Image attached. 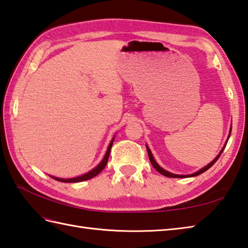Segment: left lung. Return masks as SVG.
I'll return each mask as SVG.
<instances>
[{
	"mask_svg": "<svg viewBox=\"0 0 248 248\" xmlns=\"http://www.w3.org/2000/svg\"><path fill=\"white\" fill-rule=\"evenodd\" d=\"M230 128H232V126H231ZM230 135H231V129H230V131H229V136H228V138H227V141H226V143H225V145H224V148L221 149V151H220V152L218 153V155H217L216 157H215L213 160H212L209 165L204 166L203 168L200 169V170H198V171H197V172H195V173H191V174H186V175H183V174H174V173H171V172H169V171H167V170H165L164 168H161V167H160V166H159L157 163H156L155 158L153 157V154H152V152H151V150L149 149V146H148V145H146V150H148V154H149V158H150L151 164H152V166L154 167V168H155L156 170L158 171L159 173H161V174L165 175V176H168V178H190V176H197V175H199V174H201V173H203L204 171H206V170H208V169H210L211 167L215 164V161L219 158L220 154L223 153L224 149L226 148V144H227V142H228V140H229Z\"/></svg>",
	"mask_w": 248,
	"mask_h": 248,
	"instance_id": "8db88e82",
	"label": "left lung"
}]
</instances>
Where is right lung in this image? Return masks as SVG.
Segmentation results:
<instances>
[{"label": "right lung", "instance_id": "1", "mask_svg": "<svg viewBox=\"0 0 248 248\" xmlns=\"http://www.w3.org/2000/svg\"><path fill=\"white\" fill-rule=\"evenodd\" d=\"M113 140H114V137L112 138L111 142L109 143L107 152H106L103 160L100 161V163L97 166H96L95 168H93L92 170L89 171V172L84 173V174L80 175V176H76V178H72V179H61V178H55V176H51V175H50V176H51L52 179L57 180V181L64 182V183H75V182H82V181H87V180L94 178V176H96L98 173L102 172V170L105 168L106 165H107V161H108V158H109V154H110V151H111V146H112V143H113Z\"/></svg>", "mask_w": 248, "mask_h": 248}]
</instances>
